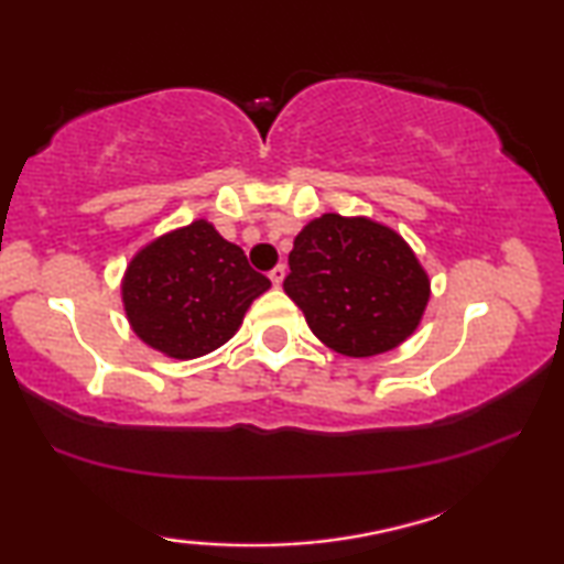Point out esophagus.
<instances>
[{"mask_svg": "<svg viewBox=\"0 0 564 564\" xmlns=\"http://www.w3.org/2000/svg\"><path fill=\"white\" fill-rule=\"evenodd\" d=\"M284 274H288V269H284V264H276V267L272 269V272H269V280H272L274 288H282Z\"/></svg>", "mask_w": 564, "mask_h": 564, "instance_id": "obj_1", "label": "esophagus"}]
</instances>
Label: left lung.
I'll list each match as a JSON object with an SVG mask.
<instances>
[{"label":"left lung","mask_w":564,"mask_h":564,"mask_svg":"<svg viewBox=\"0 0 564 564\" xmlns=\"http://www.w3.org/2000/svg\"><path fill=\"white\" fill-rule=\"evenodd\" d=\"M284 292L323 346L369 358L420 328L432 290L394 228L369 216L323 214L295 236Z\"/></svg>","instance_id":"left-lung-1"}]
</instances>
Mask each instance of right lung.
Returning <instances> with one entry per match:
<instances>
[{"mask_svg": "<svg viewBox=\"0 0 564 564\" xmlns=\"http://www.w3.org/2000/svg\"><path fill=\"white\" fill-rule=\"evenodd\" d=\"M269 288L241 247L208 218H195L147 241L129 259L119 290L134 336L162 356L191 361L231 340Z\"/></svg>", "mask_w": 564, "mask_h": 564, "instance_id": "right-lung-1", "label": "right lung"}]
</instances>
